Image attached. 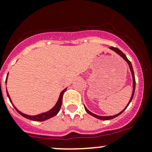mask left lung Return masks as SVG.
<instances>
[{
	"mask_svg": "<svg viewBox=\"0 0 152 152\" xmlns=\"http://www.w3.org/2000/svg\"><path fill=\"white\" fill-rule=\"evenodd\" d=\"M110 49H111V50H113V51H115V53H117L119 55V56H121V57L123 58V59H124V60H125L126 62H127V64H128V65H129V69H130V71H131V73H132V81H133V83H132V85H133V90H132V96H131V98H130V100H129V102L128 104H127L125 108H124V110H122L121 112H120V113H119L118 114L115 115H111V116H101V115H97L94 114V113H91V112H90V111H89V110H87V109L86 108V107H85V109L86 112H87V113H88V114H90V115L93 116V117L96 118L100 119V120H110V119L115 118H116V117H117V116L120 115L121 114V113H123V112L124 111V110H125L127 108V107H128L129 104L130 102H132V99H133V96H134V90H135V78H134V70H133L132 65L131 62H130V61L128 59H127V57H126V55L124 54V53H123V52H122L121 50H119L118 48H117L111 47V48H110Z\"/></svg>",
	"mask_w": 152,
	"mask_h": 152,
	"instance_id": "obj_1",
	"label": "left lung"
}]
</instances>
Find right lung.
Wrapping results in <instances>:
<instances>
[{"instance_id": "obj_1", "label": "right lung", "mask_w": 152, "mask_h": 152, "mask_svg": "<svg viewBox=\"0 0 152 152\" xmlns=\"http://www.w3.org/2000/svg\"><path fill=\"white\" fill-rule=\"evenodd\" d=\"M8 74H9V73H8ZM8 74H7V79H6V84H7V78H8ZM66 90H67V88H65V90H63L62 92H61L60 95H59V99H58L57 102H56V104H55V106L53 107V108L50 109L49 111L45 112V113H40V114H39V115H28L24 114V113H21V112L20 111V110H18V109L15 107V106L13 104H12V99H11V98H10V95H9V93H8V91H7V96H8V98L10 99V102L12 103V104L14 106V107H15V109L16 110V111L18 112L19 114H20L21 115L23 116V117L26 118H27V119H29V120L35 121H46V120H48V119H49V118H50L55 116L56 115H57L58 113H59V110H60L61 106H62V96H63L64 93L66 91Z\"/></svg>"}]
</instances>
